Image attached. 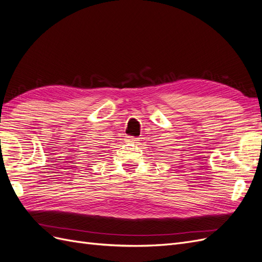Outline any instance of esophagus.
Masks as SVG:
<instances>
[{
	"instance_id": "34e87169",
	"label": "esophagus",
	"mask_w": 262,
	"mask_h": 262,
	"mask_svg": "<svg viewBox=\"0 0 262 262\" xmlns=\"http://www.w3.org/2000/svg\"><path fill=\"white\" fill-rule=\"evenodd\" d=\"M126 142H129V143H136L137 141H139V138L136 137H126Z\"/></svg>"
}]
</instances>
